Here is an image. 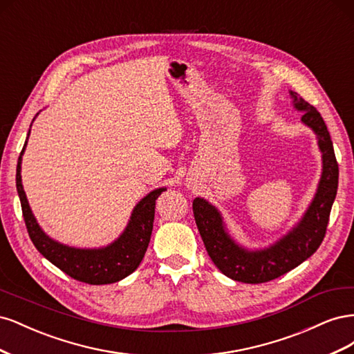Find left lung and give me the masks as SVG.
<instances>
[{"label":"left lung","instance_id":"left-lung-1","mask_svg":"<svg viewBox=\"0 0 354 354\" xmlns=\"http://www.w3.org/2000/svg\"><path fill=\"white\" fill-rule=\"evenodd\" d=\"M297 111H303V124L312 128L317 136L322 152V176L316 195L303 218L269 248L246 250L230 236L224 226L220 211L203 198L194 201V214L201 238L207 252L218 270L227 277L245 283H263L276 279L313 255L322 243L332 203L338 189V164L334 146L324 118L312 104L289 91Z\"/></svg>","mask_w":354,"mask_h":354}]
</instances>
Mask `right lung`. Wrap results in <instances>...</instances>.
<instances>
[{"label": "right lung", "instance_id": "add662e5", "mask_svg": "<svg viewBox=\"0 0 354 354\" xmlns=\"http://www.w3.org/2000/svg\"><path fill=\"white\" fill-rule=\"evenodd\" d=\"M26 143L28 138L17 160L16 187L29 238L34 242L35 248L50 263L80 282L90 285H104L118 282L128 274H131L138 264L142 263L149 242H151L155 218V202L158 196L167 189H155L138 202L131 212L130 221H128L125 230L111 245L93 250L73 248V246L63 245L47 236L30 211L22 186V176H20V169H22L20 165H22V155L25 152Z\"/></svg>", "mask_w": 354, "mask_h": 354}]
</instances>
